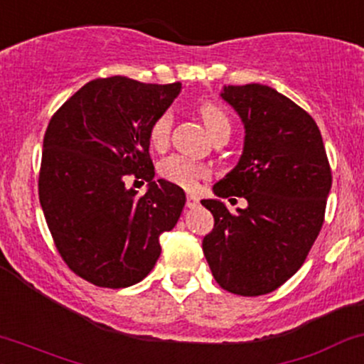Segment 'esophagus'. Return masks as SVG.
Returning a JSON list of instances; mask_svg holds the SVG:
<instances>
[{
	"mask_svg": "<svg viewBox=\"0 0 364 364\" xmlns=\"http://www.w3.org/2000/svg\"><path fill=\"white\" fill-rule=\"evenodd\" d=\"M198 205H200V200H198L197 195H193V193L186 195V207H188V209H195V207H198Z\"/></svg>",
	"mask_w": 364,
	"mask_h": 364,
	"instance_id": "34e87169",
	"label": "esophagus"
}]
</instances>
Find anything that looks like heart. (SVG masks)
<instances>
[{
  "label": "heart",
  "mask_w": 364,
  "mask_h": 364,
  "mask_svg": "<svg viewBox=\"0 0 364 364\" xmlns=\"http://www.w3.org/2000/svg\"><path fill=\"white\" fill-rule=\"evenodd\" d=\"M198 114H200L203 126L207 127L210 136H215L223 131H231L230 117L221 107L214 105V103H203L198 109ZM171 129H173V114L164 112L151 122L149 129L150 145L159 151L166 150L171 139ZM159 173L166 181L188 190L195 188L200 179L209 176L205 166L191 161L188 157H183V155H171V157L164 159L161 166H159Z\"/></svg>",
  "instance_id": "1"
}]
</instances>
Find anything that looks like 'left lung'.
Returning a JSON list of instances; mask_svg holds the SVG:
<instances>
[{"mask_svg":"<svg viewBox=\"0 0 364 364\" xmlns=\"http://www.w3.org/2000/svg\"><path fill=\"white\" fill-rule=\"evenodd\" d=\"M221 98L245 127L237 166L202 200L214 228L202 242L215 282L231 294L255 297L277 290L304 264L325 218L331 171L314 119L264 85L225 86ZM247 200L231 215L220 202Z\"/></svg>","mask_w":364,"mask_h":364,"instance_id":"8db88e82","label":"left lung"}]
</instances>
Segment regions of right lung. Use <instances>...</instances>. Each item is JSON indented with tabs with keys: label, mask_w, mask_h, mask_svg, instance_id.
<instances>
[{
	"label": "right lung",
	"mask_w": 364,
	"mask_h": 364,
	"mask_svg": "<svg viewBox=\"0 0 364 364\" xmlns=\"http://www.w3.org/2000/svg\"><path fill=\"white\" fill-rule=\"evenodd\" d=\"M179 91L181 82L95 79L48 124L39 202L62 259L93 285L124 289L141 282L161 255V235L181 215L185 191L154 181L149 154L151 122ZM126 175L149 181L145 196L125 188Z\"/></svg>",
	"instance_id": "1"
}]
</instances>
